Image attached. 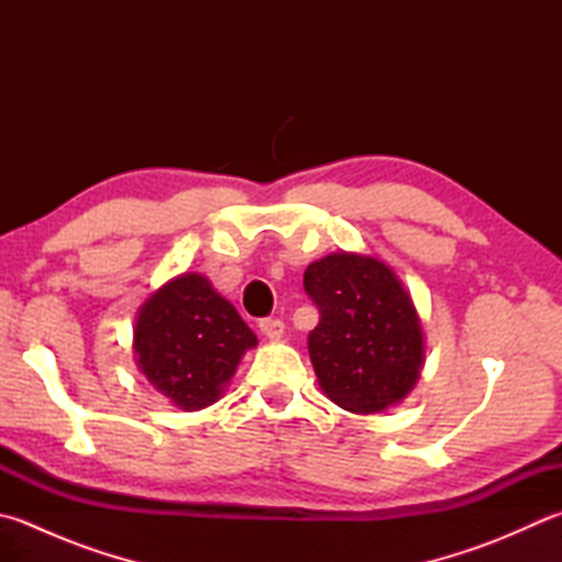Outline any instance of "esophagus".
<instances>
[{
    "mask_svg": "<svg viewBox=\"0 0 562 562\" xmlns=\"http://www.w3.org/2000/svg\"><path fill=\"white\" fill-rule=\"evenodd\" d=\"M259 327H261V333L273 342L281 340L283 333H285V325H283V321H279V317H269V321H261Z\"/></svg>",
    "mask_w": 562,
    "mask_h": 562,
    "instance_id": "esophagus-1",
    "label": "esophagus"
}]
</instances>
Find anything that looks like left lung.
Here are the masks:
<instances>
[{
	"mask_svg": "<svg viewBox=\"0 0 562 562\" xmlns=\"http://www.w3.org/2000/svg\"><path fill=\"white\" fill-rule=\"evenodd\" d=\"M303 285L321 311L308 352L323 394L362 416L401 404L420 379L426 333L396 271L335 251L305 269Z\"/></svg>",
	"mask_w": 562,
	"mask_h": 562,
	"instance_id": "1",
	"label": "left lung"
}]
</instances>
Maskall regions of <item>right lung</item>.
<instances>
[{"label":"right lung","mask_w":562,"mask_h":562,"mask_svg":"<svg viewBox=\"0 0 562 562\" xmlns=\"http://www.w3.org/2000/svg\"><path fill=\"white\" fill-rule=\"evenodd\" d=\"M257 345L235 305L195 271L166 281L134 317L136 369L181 411L220 401L241 357Z\"/></svg>","instance_id":"1"}]
</instances>
